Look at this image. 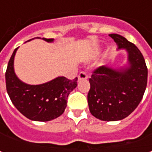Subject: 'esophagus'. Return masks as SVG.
<instances>
[{
  "mask_svg": "<svg viewBox=\"0 0 152 152\" xmlns=\"http://www.w3.org/2000/svg\"><path fill=\"white\" fill-rule=\"evenodd\" d=\"M78 78H79V79H88V74H87L86 72H85V71H82V72H80V73H79Z\"/></svg>",
  "mask_w": 152,
  "mask_h": 152,
  "instance_id": "34e87169",
  "label": "esophagus"
}]
</instances>
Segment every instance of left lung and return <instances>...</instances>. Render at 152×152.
I'll list each match as a JSON object with an SVG mask.
<instances>
[{
  "mask_svg": "<svg viewBox=\"0 0 152 152\" xmlns=\"http://www.w3.org/2000/svg\"><path fill=\"white\" fill-rule=\"evenodd\" d=\"M129 54V66L119 70L102 66L89 79L88 104L91 113L102 121L125 118L142 100L147 85L148 70L140 50L135 45L117 34H109Z\"/></svg>",
  "mask_w": 152,
  "mask_h": 152,
  "instance_id": "8db88e82",
  "label": "left lung"
}]
</instances>
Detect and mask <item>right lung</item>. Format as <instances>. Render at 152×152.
Returning a JSON list of instances; mask_svg holds the SVG:
<instances>
[{"instance_id":"right-lung-1","label":"right lung","mask_w":152,"mask_h":152,"mask_svg":"<svg viewBox=\"0 0 152 152\" xmlns=\"http://www.w3.org/2000/svg\"><path fill=\"white\" fill-rule=\"evenodd\" d=\"M51 42L53 39H44ZM16 48L6 71V87L12 104L28 119L46 122L64 113L68 95L77 86L78 78L73 80L58 77L42 85L24 84L16 76L13 68Z\"/></svg>"}]
</instances>
